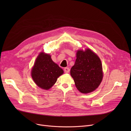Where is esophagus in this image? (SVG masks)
<instances>
[{
    "label": "esophagus",
    "mask_w": 131,
    "mask_h": 131,
    "mask_svg": "<svg viewBox=\"0 0 131 131\" xmlns=\"http://www.w3.org/2000/svg\"><path fill=\"white\" fill-rule=\"evenodd\" d=\"M64 71L66 73H68L70 72V69L68 68V67H66V68L64 69Z\"/></svg>",
    "instance_id": "obj_1"
}]
</instances>
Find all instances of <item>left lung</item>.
Segmentation results:
<instances>
[{"label": "left lung", "instance_id": "obj_1", "mask_svg": "<svg viewBox=\"0 0 131 131\" xmlns=\"http://www.w3.org/2000/svg\"><path fill=\"white\" fill-rule=\"evenodd\" d=\"M78 90L83 93L92 92L100 86L103 77L100 58L89 49L77 52V59L70 69Z\"/></svg>", "mask_w": 131, "mask_h": 131}]
</instances>
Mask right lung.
Returning <instances> with one entry per match:
<instances>
[{
	"label": "right lung",
	"mask_w": 131,
	"mask_h": 131,
	"mask_svg": "<svg viewBox=\"0 0 131 131\" xmlns=\"http://www.w3.org/2000/svg\"><path fill=\"white\" fill-rule=\"evenodd\" d=\"M63 74V69L52 60L50 55L43 52L38 55L31 72L34 82L43 90L50 89Z\"/></svg>",
	"instance_id": "add662e5"
}]
</instances>
